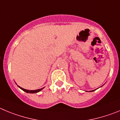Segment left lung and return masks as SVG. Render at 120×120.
<instances>
[{"label":"left lung","instance_id":"8db88e82","mask_svg":"<svg viewBox=\"0 0 120 120\" xmlns=\"http://www.w3.org/2000/svg\"><path fill=\"white\" fill-rule=\"evenodd\" d=\"M95 90H92V91H90V92H91V91H94Z\"/></svg>","mask_w":120,"mask_h":120}]
</instances>
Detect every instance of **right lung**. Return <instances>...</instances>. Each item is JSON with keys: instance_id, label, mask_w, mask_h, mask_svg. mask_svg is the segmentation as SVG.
Returning <instances> with one entry per match:
<instances>
[{"instance_id": "right-lung-1", "label": "right lung", "mask_w": 120, "mask_h": 120, "mask_svg": "<svg viewBox=\"0 0 120 120\" xmlns=\"http://www.w3.org/2000/svg\"><path fill=\"white\" fill-rule=\"evenodd\" d=\"M17 86H18V85H17ZM18 87H19L20 89H21L22 90H23L24 91H25V92L27 93H38V92H39V91H41L42 90L44 89V87H43V88H40V89H38V90H29L24 89V88H22V87H20V86H18Z\"/></svg>"}]
</instances>
